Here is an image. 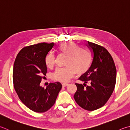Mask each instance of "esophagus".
I'll list each match as a JSON object with an SVG mask.
<instances>
[{"instance_id": "esophagus-1", "label": "esophagus", "mask_w": 130, "mask_h": 130, "mask_svg": "<svg viewBox=\"0 0 130 130\" xmlns=\"http://www.w3.org/2000/svg\"><path fill=\"white\" fill-rule=\"evenodd\" d=\"M68 84H65V83H63V84H62V86L63 87H65V86H68Z\"/></svg>"}]
</instances>
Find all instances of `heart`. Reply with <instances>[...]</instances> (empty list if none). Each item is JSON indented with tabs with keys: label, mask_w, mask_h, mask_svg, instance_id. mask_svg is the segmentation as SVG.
I'll return each mask as SVG.
<instances>
[{
	"label": "heart",
	"mask_w": 130,
	"mask_h": 130,
	"mask_svg": "<svg viewBox=\"0 0 130 130\" xmlns=\"http://www.w3.org/2000/svg\"><path fill=\"white\" fill-rule=\"evenodd\" d=\"M61 53L68 56L65 68H58L52 77L55 81L67 82L74 76L75 73L82 75L88 71L92 61L91 55L85 49L81 48L74 42H63L58 47ZM56 56L53 52H49L45 58L46 67L52 69L56 64Z\"/></svg>",
	"instance_id": "b5f03b06"
}]
</instances>
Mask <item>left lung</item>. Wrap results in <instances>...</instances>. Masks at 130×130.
Listing matches in <instances>:
<instances>
[{"label": "left lung", "instance_id": "left-lung-1", "mask_svg": "<svg viewBox=\"0 0 130 130\" xmlns=\"http://www.w3.org/2000/svg\"><path fill=\"white\" fill-rule=\"evenodd\" d=\"M86 45L91 52L93 61L88 71L79 78L84 85L75 84L77 89L74 98L80 107L94 111L104 106L112 94L117 70L112 56L104 47L89 41Z\"/></svg>", "mask_w": 130, "mask_h": 130}]
</instances>
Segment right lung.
Masks as SVG:
<instances>
[{
	"mask_svg": "<svg viewBox=\"0 0 130 130\" xmlns=\"http://www.w3.org/2000/svg\"><path fill=\"white\" fill-rule=\"evenodd\" d=\"M55 45L53 42H42L25 46L19 52L14 62V89L20 101L36 112L50 109L62 88L59 82L50 83L46 88L40 86L47 73L45 58Z\"/></svg>",
	"mask_w": 130,
	"mask_h": 130,
	"instance_id": "add662e5",
	"label": "right lung"
}]
</instances>
